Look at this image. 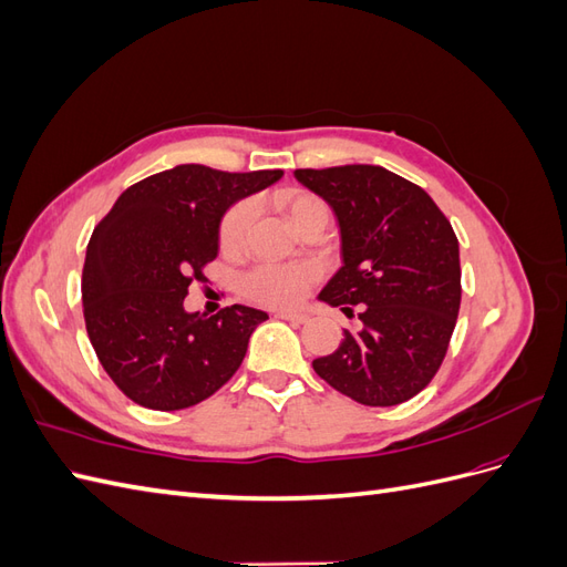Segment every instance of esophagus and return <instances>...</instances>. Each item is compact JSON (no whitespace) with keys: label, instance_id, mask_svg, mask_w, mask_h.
Returning a JSON list of instances; mask_svg holds the SVG:
<instances>
[{"label":"esophagus","instance_id":"34e87169","mask_svg":"<svg viewBox=\"0 0 567 567\" xmlns=\"http://www.w3.org/2000/svg\"><path fill=\"white\" fill-rule=\"evenodd\" d=\"M274 317L277 319H286L290 323H305L307 321V315L302 312H290V310H274Z\"/></svg>","mask_w":567,"mask_h":567}]
</instances>
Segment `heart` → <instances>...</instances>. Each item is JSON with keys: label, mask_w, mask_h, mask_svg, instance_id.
<instances>
[{"label": "heart", "mask_w": 567, "mask_h": 567, "mask_svg": "<svg viewBox=\"0 0 567 567\" xmlns=\"http://www.w3.org/2000/svg\"><path fill=\"white\" fill-rule=\"evenodd\" d=\"M290 219L298 221L317 210H326V205L310 194H293L286 200ZM255 219V203L250 198L238 200L227 210L219 225V246L225 250H238L246 244V236ZM319 277L312 265H260L244 277V293L265 305H296L305 298L307 290Z\"/></svg>", "instance_id": "b5f03b06"}]
</instances>
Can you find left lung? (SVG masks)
Segmentation results:
<instances>
[{"mask_svg":"<svg viewBox=\"0 0 567 567\" xmlns=\"http://www.w3.org/2000/svg\"><path fill=\"white\" fill-rule=\"evenodd\" d=\"M331 205L342 267L319 300L362 329L342 331L333 354L312 362L321 379L367 406H394L433 381L461 305L458 241L421 186L379 165L296 169Z\"/></svg>","mask_w":567,"mask_h":567,"instance_id":"left-lung-1","label":"left lung"}]
</instances>
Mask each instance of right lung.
Here are the masks:
<instances>
[{
  "label": "right lung",
  "instance_id": "right-lung-1",
  "mask_svg": "<svg viewBox=\"0 0 567 567\" xmlns=\"http://www.w3.org/2000/svg\"><path fill=\"white\" fill-rule=\"evenodd\" d=\"M281 177L177 165L130 186L96 225L82 269L84 323L101 367L132 402L194 406L241 367L267 312L231 305L205 317L186 312L184 298L217 257L225 213Z\"/></svg>",
  "mask_w": 567,
  "mask_h": 567
}]
</instances>
